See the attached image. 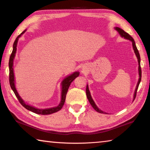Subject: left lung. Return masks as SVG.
<instances>
[{
	"label": "left lung",
	"mask_w": 150,
	"mask_h": 150,
	"mask_svg": "<svg viewBox=\"0 0 150 150\" xmlns=\"http://www.w3.org/2000/svg\"><path fill=\"white\" fill-rule=\"evenodd\" d=\"M116 30L119 32V34H120L122 37H124V38H127V39H129V40H130L131 41L132 43H133V47L134 51V53H135L136 55H137V59H138V62H139V81H138L137 85L135 91H134V99H133V100H134V99H135L136 95H137V88L139 87V85L141 80H142V68H141V66H140V61H141L140 55H139V53L138 49H137V47H136V45H135V42H134V39L132 38L131 36H130L129 34L127 33V32L124 31L123 30L121 29V28L116 27ZM86 97H87V99H88V101H89V103H91V105H92V107L93 108H94L95 111H97V112L101 113V114H103V113H105V112H103V111H101V110H99V108L97 107V105H95V103H94V101H93V100L92 97H91V94H90L89 90H88V86H86Z\"/></svg>",
	"instance_id": "left-lung-1"
}]
</instances>
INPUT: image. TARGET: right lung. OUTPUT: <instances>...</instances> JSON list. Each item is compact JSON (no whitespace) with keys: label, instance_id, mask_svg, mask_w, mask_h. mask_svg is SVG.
Segmentation results:
<instances>
[{"label":"right lung","instance_id":"add662e5","mask_svg":"<svg viewBox=\"0 0 150 150\" xmlns=\"http://www.w3.org/2000/svg\"><path fill=\"white\" fill-rule=\"evenodd\" d=\"M25 31V30H24V31H23V32H21V33L19 34V35L16 38V40H15V42L13 43V51L11 53V55L10 58H9V62H8V67H9V83H10L11 88L12 90L13 91L15 95H16V96L17 97V99L19 100V103H20L21 105H22L23 107L25 108V109H27L28 110H30V111H31V112H34V113H36V114H42V115L51 114H53V113H55V112H57L58 111H59V110L62 108L63 105H64V104L65 103V101H66V94H67V92H68L69 86H70V84L71 83V82H72L73 80L76 79V78L79 76V72H78V71H76V72L73 73L72 74L66 78V79L63 80V82L62 83V100H61L59 105L57 106V107L53 108H49V109L40 110V109H37V108L32 107V106L28 105V104H25L24 103V101H23L22 99H21V97H19L18 93L17 92L16 86H15L13 68V59H14L15 55H16V50H17V41H18V38L20 37L21 34L24 33Z\"/></svg>","mask_w":150,"mask_h":150}]
</instances>
